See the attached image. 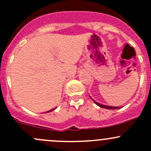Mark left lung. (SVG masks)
Wrapping results in <instances>:
<instances>
[{"instance_id":"left-lung-1","label":"left lung","mask_w":151,"mask_h":151,"mask_svg":"<svg viewBox=\"0 0 151 151\" xmlns=\"http://www.w3.org/2000/svg\"><path fill=\"white\" fill-rule=\"evenodd\" d=\"M91 99H92L93 101V102L95 103L96 104H97L99 106H100V107L104 108V109H120V108L121 107V106H108V105L101 104H100V103L96 102V101L95 100L93 99L92 98H91Z\"/></svg>"}]
</instances>
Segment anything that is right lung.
I'll use <instances>...</instances> for the list:
<instances>
[{
	"mask_svg": "<svg viewBox=\"0 0 151 151\" xmlns=\"http://www.w3.org/2000/svg\"><path fill=\"white\" fill-rule=\"evenodd\" d=\"M56 109V108H54V109H50V111H47V112H51V111H53V110H54V109Z\"/></svg>",
	"mask_w": 151,
	"mask_h": 151,
	"instance_id": "right-lung-1",
	"label": "right lung"
}]
</instances>
